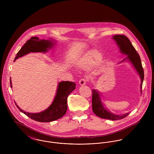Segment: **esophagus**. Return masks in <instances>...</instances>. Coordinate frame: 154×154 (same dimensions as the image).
<instances>
[{
  "mask_svg": "<svg viewBox=\"0 0 154 154\" xmlns=\"http://www.w3.org/2000/svg\"><path fill=\"white\" fill-rule=\"evenodd\" d=\"M87 78H82L79 80V83L81 85H84L86 84L87 83Z\"/></svg>",
  "mask_w": 154,
  "mask_h": 154,
  "instance_id": "esophagus-1",
  "label": "esophagus"
}]
</instances>
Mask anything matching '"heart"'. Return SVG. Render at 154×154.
Listing matches in <instances>:
<instances>
[{"mask_svg": "<svg viewBox=\"0 0 154 154\" xmlns=\"http://www.w3.org/2000/svg\"><path fill=\"white\" fill-rule=\"evenodd\" d=\"M101 57H102V55L101 54V53L99 52H96L91 56L90 59L88 60V63L89 64L96 63L100 61V60L101 59Z\"/></svg>", "mask_w": 154, "mask_h": 154, "instance_id": "1", "label": "heart"}]
</instances>
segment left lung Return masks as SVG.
<instances>
[{
    "instance_id": "left-lung-1",
    "label": "left lung",
    "mask_w": 154,
    "mask_h": 154,
    "mask_svg": "<svg viewBox=\"0 0 154 154\" xmlns=\"http://www.w3.org/2000/svg\"><path fill=\"white\" fill-rule=\"evenodd\" d=\"M113 39L116 41V43L118 45L120 51L127 55L126 57L131 63L134 68L136 69L138 72L140 79H141V85H140V91L141 92L142 91V83L144 79V72L143 69L142 65L141 60L140 56L136 49L133 46L129 39L125 35H116L113 37ZM126 59H125L123 61H124ZM122 61V62H123ZM92 111L94 114L102 119H106L111 120H117L122 119L129 115V112L125 114L122 116L115 115L112 114L106 110L104 108V106L102 104L101 101V98L100 97V94L98 91L95 89H92Z\"/></svg>"
}]
</instances>
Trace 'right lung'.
<instances>
[{"instance_id":"obj_1","label":"right lung","mask_w":154,"mask_h":154,"mask_svg":"<svg viewBox=\"0 0 154 154\" xmlns=\"http://www.w3.org/2000/svg\"><path fill=\"white\" fill-rule=\"evenodd\" d=\"M54 44L52 41L40 40L37 37H32L28 40L18 52L14 61L18 58L33 52H45L47 48H51ZM11 88L12 87L10 79ZM76 84L69 81H62L59 84L56 95L50 106L39 113H29L21 109L15 103L17 108L26 116L32 120L40 122H50L56 120L66 114L67 109V98L68 95L75 89Z\"/></svg>"}]
</instances>
